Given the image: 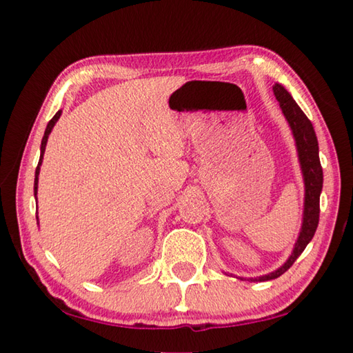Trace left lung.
Returning a JSON list of instances; mask_svg holds the SVG:
<instances>
[{
	"instance_id": "obj_1",
	"label": "left lung",
	"mask_w": 353,
	"mask_h": 353,
	"mask_svg": "<svg viewBox=\"0 0 353 353\" xmlns=\"http://www.w3.org/2000/svg\"><path fill=\"white\" fill-rule=\"evenodd\" d=\"M272 90L280 103V107H282L283 115L288 119L296 139L299 160H301L303 181H305V208H303V223L301 235L297 238V243L291 256L276 272H271L268 276L256 279L260 282L277 279L283 272L288 271L292 266V263L297 260V256L307 248V244L312 241L319 224V196L322 191V166L319 160L318 139H316L313 124L307 118L305 113L301 110V107L296 104V101L292 99L291 94L285 90L283 85L276 83L272 87Z\"/></svg>"
}]
</instances>
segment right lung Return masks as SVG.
<instances>
[{
  "label": "right lung",
  "instance_id": "right-lung-1",
  "mask_svg": "<svg viewBox=\"0 0 353 353\" xmlns=\"http://www.w3.org/2000/svg\"><path fill=\"white\" fill-rule=\"evenodd\" d=\"M61 110H59L54 117L51 118V121L48 123L46 126V130H45V135L43 139H41V146H40V160H39V165L37 168H35V181H34V194H37V183H39V172H40V165H41V159H43V152H45V146H46V141H48V135L51 134L52 128H54V124L59 118H61Z\"/></svg>",
  "mask_w": 353,
  "mask_h": 353
}]
</instances>
